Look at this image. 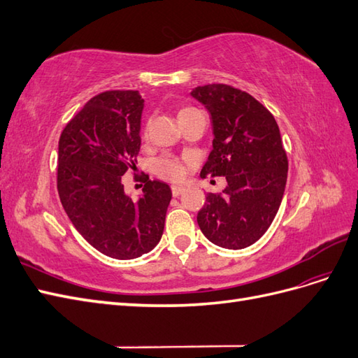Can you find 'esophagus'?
Segmentation results:
<instances>
[{
	"mask_svg": "<svg viewBox=\"0 0 358 358\" xmlns=\"http://www.w3.org/2000/svg\"><path fill=\"white\" fill-rule=\"evenodd\" d=\"M182 192H183V187H179V185H173L171 187V196L173 197H179Z\"/></svg>",
	"mask_w": 358,
	"mask_h": 358,
	"instance_id": "esophagus-1",
	"label": "esophagus"
}]
</instances>
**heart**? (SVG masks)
Here are the masks:
<instances>
[{
    "instance_id": "1",
    "label": "heart",
    "mask_w": 358,
    "mask_h": 358,
    "mask_svg": "<svg viewBox=\"0 0 358 358\" xmlns=\"http://www.w3.org/2000/svg\"><path fill=\"white\" fill-rule=\"evenodd\" d=\"M199 110L194 109V107H183V109L179 110L178 116L179 119L189 116L197 113ZM154 173L161 178V179H166V180H171V182H178L182 180L183 178L187 176V164L185 162H182L178 158H173V157H159L154 161Z\"/></svg>"
}]
</instances>
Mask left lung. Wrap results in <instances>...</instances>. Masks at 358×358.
<instances>
[{
	"label": "left lung",
	"mask_w": 358,
	"mask_h": 358,
	"mask_svg": "<svg viewBox=\"0 0 358 358\" xmlns=\"http://www.w3.org/2000/svg\"><path fill=\"white\" fill-rule=\"evenodd\" d=\"M213 125V149L201 178L225 176L222 192H208L197 222L222 248L255 243L275 220L287 183L288 158L273 115L252 95L230 85L197 86Z\"/></svg>",
	"instance_id": "left-lung-1"
}]
</instances>
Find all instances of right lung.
I'll list each match as a JSON object with an SVG mask.
<instances>
[{
  "instance_id": "add662e5",
  "label": "right lung",
  "mask_w": 358,
  "mask_h": 358,
  "mask_svg": "<svg viewBox=\"0 0 358 358\" xmlns=\"http://www.w3.org/2000/svg\"><path fill=\"white\" fill-rule=\"evenodd\" d=\"M138 91H106L83 106L58 146L57 185L64 210L83 239L107 257L133 259L157 246L171 200L167 183L143 179V196L133 201L122 176L140 152Z\"/></svg>"
}]
</instances>
